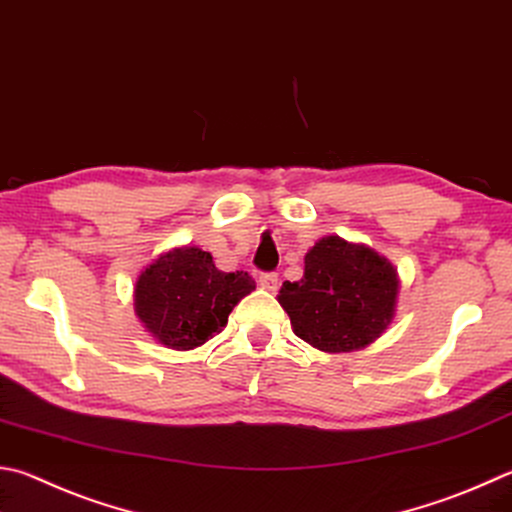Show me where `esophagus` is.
<instances>
[{"instance_id":"1","label":"esophagus","mask_w":512,"mask_h":512,"mask_svg":"<svg viewBox=\"0 0 512 512\" xmlns=\"http://www.w3.org/2000/svg\"><path fill=\"white\" fill-rule=\"evenodd\" d=\"M259 284H262L266 291H277V286H280V277L277 273H259Z\"/></svg>"}]
</instances>
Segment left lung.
I'll return each mask as SVG.
<instances>
[{
	"mask_svg": "<svg viewBox=\"0 0 512 512\" xmlns=\"http://www.w3.org/2000/svg\"><path fill=\"white\" fill-rule=\"evenodd\" d=\"M398 277L371 248L324 237L304 257L300 282H284L277 300L297 338L340 353L374 342L394 318Z\"/></svg>",
	"mask_w": 512,
	"mask_h": 512,
	"instance_id": "obj_1",
	"label": "left lung"
}]
</instances>
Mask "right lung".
I'll list each match as a JSON object with an SVG mask.
<instances>
[{"instance_id": "obj_1", "label": "right lung", "mask_w": 512, "mask_h": 512, "mask_svg": "<svg viewBox=\"0 0 512 512\" xmlns=\"http://www.w3.org/2000/svg\"><path fill=\"white\" fill-rule=\"evenodd\" d=\"M255 291L244 271L224 273L201 248H174L141 273L136 315L170 349H194L226 327L241 297Z\"/></svg>"}]
</instances>
